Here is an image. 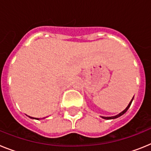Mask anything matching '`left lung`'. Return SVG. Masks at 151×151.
Segmentation results:
<instances>
[{
	"label": "left lung",
	"mask_w": 151,
	"mask_h": 151,
	"mask_svg": "<svg viewBox=\"0 0 151 151\" xmlns=\"http://www.w3.org/2000/svg\"><path fill=\"white\" fill-rule=\"evenodd\" d=\"M133 98H134V97H133ZM133 98H132V101H130V103H129V104L128 105V106H127V107L125 108V110H124L123 111H122V113H119V115H117V116H111V117H105V116H102V118H103V119H116V118H118V117H119V116H122V115H123L124 113H125V112L127 111V110H128V109H129V108L130 107L131 104H132V101H133Z\"/></svg>",
	"instance_id": "1"
}]
</instances>
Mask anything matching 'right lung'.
Wrapping results in <instances>:
<instances>
[{
    "label": "right lung",
    "mask_w": 151,
    "mask_h": 151,
    "mask_svg": "<svg viewBox=\"0 0 151 151\" xmlns=\"http://www.w3.org/2000/svg\"><path fill=\"white\" fill-rule=\"evenodd\" d=\"M29 117H30V116H29ZM31 118H33V117H31ZM33 119H34V118H33Z\"/></svg>",
    "instance_id": "obj_1"
}]
</instances>
